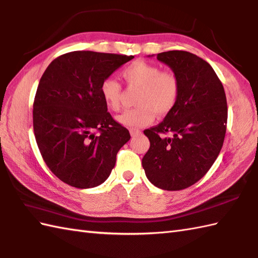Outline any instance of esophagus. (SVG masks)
Returning <instances> with one entry per match:
<instances>
[{
  "label": "esophagus",
  "mask_w": 258,
  "mask_h": 258,
  "mask_svg": "<svg viewBox=\"0 0 258 258\" xmlns=\"http://www.w3.org/2000/svg\"><path fill=\"white\" fill-rule=\"evenodd\" d=\"M130 133H131L132 136H136V135L141 134V131L139 128H136V127H131L130 128Z\"/></svg>",
  "instance_id": "1"
}]
</instances>
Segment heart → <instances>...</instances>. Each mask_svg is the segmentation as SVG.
Here are the masks:
<instances>
[{
	"label": "heart",
	"instance_id": "1",
	"mask_svg": "<svg viewBox=\"0 0 258 258\" xmlns=\"http://www.w3.org/2000/svg\"><path fill=\"white\" fill-rule=\"evenodd\" d=\"M122 77L131 88L140 89L134 109L126 110L116 117L125 126L142 127L151 124L155 117L164 116L173 109L180 92V82L171 71H161L156 64L136 60L122 71ZM101 97L112 111H119L122 102V87L107 78L101 83Z\"/></svg>",
	"mask_w": 258,
	"mask_h": 258
}]
</instances>
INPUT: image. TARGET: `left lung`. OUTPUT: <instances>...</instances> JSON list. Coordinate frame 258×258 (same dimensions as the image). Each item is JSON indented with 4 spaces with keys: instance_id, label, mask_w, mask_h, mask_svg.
Here are the masks:
<instances>
[{
    "instance_id": "left-lung-1",
    "label": "left lung",
    "mask_w": 258,
    "mask_h": 258,
    "mask_svg": "<svg viewBox=\"0 0 258 258\" xmlns=\"http://www.w3.org/2000/svg\"><path fill=\"white\" fill-rule=\"evenodd\" d=\"M157 59L178 77L180 92L164 121L144 131L151 147L142 165L154 185L182 190L199 181L219 156L226 132V97L217 74L202 58L170 50Z\"/></svg>"
}]
</instances>
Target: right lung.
<instances>
[{
  "label": "right lung",
  "instance_id": "1",
  "mask_svg": "<svg viewBox=\"0 0 258 258\" xmlns=\"http://www.w3.org/2000/svg\"><path fill=\"white\" fill-rule=\"evenodd\" d=\"M133 58L71 51L52 60L41 76L33 110L35 139L48 168L64 183L97 187L114 168L131 135L107 112L100 87Z\"/></svg>",
  "mask_w": 258,
  "mask_h": 258
}]
</instances>
